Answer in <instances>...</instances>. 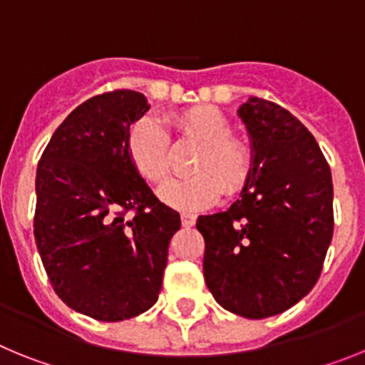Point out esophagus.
I'll return each instance as SVG.
<instances>
[{
	"label": "esophagus",
	"mask_w": 365,
	"mask_h": 365,
	"mask_svg": "<svg viewBox=\"0 0 365 365\" xmlns=\"http://www.w3.org/2000/svg\"><path fill=\"white\" fill-rule=\"evenodd\" d=\"M195 221H197V215H193V214H188V212H182L180 214V222H182V227L190 228L195 225Z\"/></svg>",
	"instance_id": "34e87169"
}]
</instances>
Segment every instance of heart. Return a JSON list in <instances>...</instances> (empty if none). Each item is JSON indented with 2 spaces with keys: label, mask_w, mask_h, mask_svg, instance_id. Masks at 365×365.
I'll use <instances>...</instances> for the list:
<instances>
[{
  "label": "heart",
  "mask_w": 365,
  "mask_h": 365,
  "mask_svg": "<svg viewBox=\"0 0 365 365\" xmlns=\"http://www.w3.org/2000/svg\"><path fill=\"white\" fill-rule=\"evenodd\" d=\"M180 138L201 144L192 172L185 179H170L159 188L160 201L177 210H201L219 201L222 193L235 197L247 188L254 170V153L234 137L227 117L214 108H190L170 117ZM128 155L138 175L159 185L170 172L172 140L155 118H140L128 137Z\"/></svg>",
  "instance_id": "obj_1"
}]
</instances>
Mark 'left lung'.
<instances>
[{
    "instance_id": "left-lung-1",
    "label": "left lung",
    "mask_w": 365,
    "mask_h": 365,
    "mask_svg": "<svg viewBox=\"0 0 365 365\" xmlns=\"http://www.w3.org/2000/svg\"><path fill=\"white\" fill-rule=\"evenodd\" d=\"M240 117L254 170L227 212L201 215L202 272L215 302L261 320L311 292L333 240L331 168L311 131L282 106L250 98Z\"/></svg>"
}]
</instances>
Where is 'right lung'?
Segmentation results:
<instances>
[{
    "mask_svg": "<svg viewBox=\"0 0 365 365\" xmlns=\"http://www.w3.org/2000/svg\"><path fill=\"white\" fill-rule=\"evenodd\" d=\"M144 95L115 89L58 125L36 170L34 240L58 298L100 322L143 314L159 298L180 215L155 197L128 155Z\"/></svg>",
    "mask_w": 365,
    "mask_h": 365,
    "instance_id": "add662e5",
    "label": "right lung"
}]
</instances>
